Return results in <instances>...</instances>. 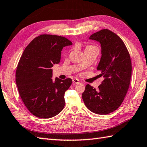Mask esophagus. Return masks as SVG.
Returning a JSON list of instances; mask_svg holds the SVG:
<instances>
[{"label":"esophagus","mask_w":147,"mask_h":147,"mask_svg":"<svg viewBox=\"0 0 147 147\" xmlns=\"http://www.w3.org/2000/svg\"><path fill=\"white\" fill-rule=\"evenodd\" d=\"M73 83L74 84H78L80 83V81H79V80L76 79V78H74V79L73 80Z\"/></svg>","instance_id":"34e87169"}]
</instances>
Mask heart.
Here are the masks:
<instances>
[{
	"label": "heart",
	"instance_id": "1",
	"mask_svg": "<svg viewBox=\"0 0 147 147\" xmlns=\"http://www.w3.org/2000/svg\"><path fill=\"white\" fill-rule=\"evenodd\" d=\"M95 47V46H92V45H90V46H88L86 47V48H87V47Z\"/></svg>",
	"mask_w": 147,
	"mask_h": 147
}]
</instances>
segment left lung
I'll use <instances>...</instances> for the list:
<instances>
[{"label": "left lung", "mask_w": 147, "mask_h": 147, "mask_svg": "<svg viewBox=\"0 0 147 147\" xmlns=\"http://www.w3.org/2000/svg\"><path fill=\"white\" fill-rule=\"evenodd\" d=\"M90 39L101 44V57L97 70L104 80L97 90L87 84L82 98L88 110L107 115L120 107L127 94L131 76L130 56L122 39L110 30L95 32Z\"/></svg>", "instance_id": "obj_1"}]
</instances>
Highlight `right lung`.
Instances as JSON below:
<instances>
[{
    "instance_id": "1",
    "label": "right lung",
    "mask_w": 147,
    "mask_h": 147,
    "mask_svg": "<svg viewBox=\"0 0 147 147\" xmlns=\"http://www.w3.org/2000/svg\"><path fill=\"white\" fill-rule=\"evenodd\" d=\"M72 44L64 37L41 34L24 51L17 67L16 81L23 103L35 117L52 118L64 108V93L72 80L56 78L53 81L51 67L60 62L63 47Z\"/></svg>"
}]
</instances>
